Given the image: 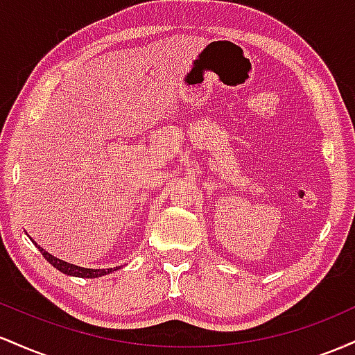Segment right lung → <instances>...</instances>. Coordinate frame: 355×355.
I'll return each instance as SVG.
<instances>
[{
	"label": "right lung",
	"instance_id": "right-lung-1",
	"mask_svg": "<svg viewBox=\"0 0 355 355\" xmlns=\"http://www.w3.org/2000/svg\"><path fill=\"white\" fill-rule=\"evenodd\" d=\"M38 248H40V252H42V255L51 263L53 267L58 268L60 272H63V274H67V275L85 277V279H95V277L107 275V274H110V272L118 270V267L116 268L115 267L113 268H85V267L73 266V263H68V262H64V260H60V259H56V257H53L51 254H48V252L43 250L40 245H38Z\"/></svg>",
	"mask_w": 355,
	"mask_h": 355
}]
</instances>
